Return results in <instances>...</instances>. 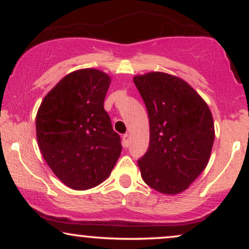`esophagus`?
Segmentation results:
<instances>
[{
  "label": "esophagus",
  "instance_id": "34e87169",
  "mask_svg": "<svg viewBox=\"0 0 249 249\" xmlns=\"http://www.w3.org/2000/svg\"><path fill=\"white\" fill-rule=\"evenodd\" d=\"M128 144H130V134L126 133L123 136V145H124L125 147H127Z\"/></svg>",
  "mask_w": 249,
  "mask_h": 249
}]
</instances>
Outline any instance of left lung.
<instances>
[{
    "label": "left lung",
    "mask_w": 249,
    "mask_h": 249,
    "mask_svg": "<svg viewBox=\"0 0 249 249\" xmlns=\"http://www.w3.org/2000/svg\"><path fill=\"white\" fill-rule=\"evenodd\" d=\"M133 82L150 122L148 150L138 160L142 178L162 194L182 193L210 161L215 137L212 112L180 77L152 71L134 76Z\"/></svg>",
    "instance_id": "obj_1"
}]
</instances>
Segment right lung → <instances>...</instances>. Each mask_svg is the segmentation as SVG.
<instances>
[{"label":"right lung","mask_w":249,"mask_h":249,"mask_svg":"<svg viewBox=\"0 0 249 249\" xmlns=\"http://www.w3.org/2000/svg\"><path fill=\"white\" fill-rule=\"evenodd\" d=\"M111 77L87 68L64 76L45 95L36 115L41 153L55 176L76 191L110 177L122 152L119 134L104 110Z\"/></svg>","instance_id":"obj_1"}]
</instances>
